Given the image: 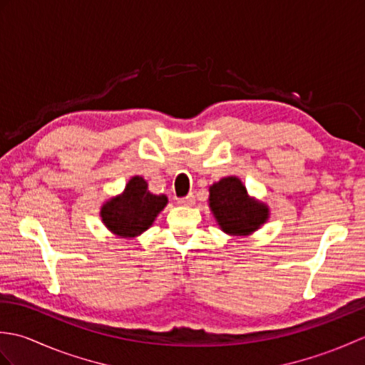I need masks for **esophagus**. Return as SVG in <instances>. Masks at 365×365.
I'll return each instance as SVG.
<instances>
[{"mask_svg":"<svg viewBox=\"0 0 365 365\" xmlns=\"http://www.w3.org/2000/svg\"><path fill=\"white\" fill-rule=\"evenodd\" d=\"M177 204H180V205H192L195 204V196L192 195H188V196H185V197H178L177 199Z\"/></svg>","mask_w":365,"mask_h":365,"instance_id":"1","label":"esophagus"}]
</instances>
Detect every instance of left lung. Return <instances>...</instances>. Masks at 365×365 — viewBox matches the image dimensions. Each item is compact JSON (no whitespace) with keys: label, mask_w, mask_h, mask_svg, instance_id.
Here are the masks:
<instances>
[{"label":"left lung","mask_w":365,"mask_h":365,"mask_svg":"<svg viewBox=\"0 0 365 365\" xmlns=\"http://www.w3.org/2000/svg\"><path fill=\"white\" fill-rule=\"evenodd\" d=\"M208 205L222 232L229 235H250L265 224L269 208L260 200L247 196L238 177H224L210 187Z\"/></svg>","instance_id":"1"}]
</instances>
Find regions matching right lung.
<instances>
[{
    "label": "right lung",
    "instance_id": "1",
    "mask_svg": "<svg viewBox=\"0 0 365 365\" xmlns=\"http://www.w3.org/2000/svg\"><path fill=\"white\" fill-rule=\"evenodd\" d=\"M165 195H152L143 177H131L122 195L102 205L100 216L114 235L131 238L149 229L157 215L166 207Z\"/></svg>",
    "mask_w": 365,
    "mask_h": 365
}]
</instances>
